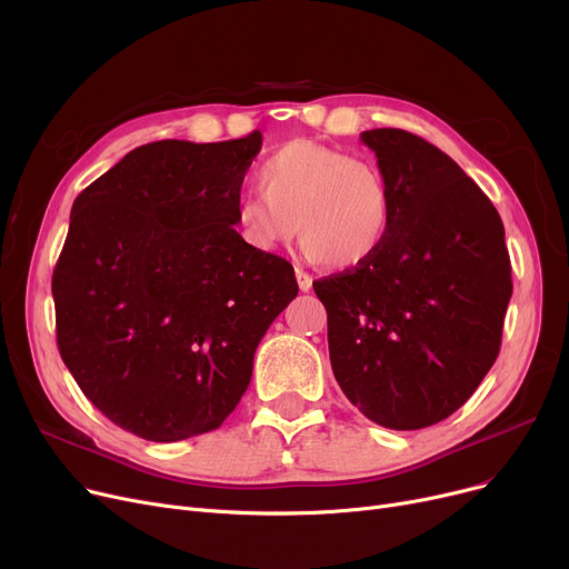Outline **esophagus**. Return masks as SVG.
Instances as JSON below:
<instances>
[{"label": "esophagus", "instance_id": "esophagus-1", "mask_svg": "<svg viewBox=\"0 0 569 569\" xmlns=\"http://www.w3.org/2000/svg\"><path fill=\"white\" fill-rule=\"evenodd\" d=\"M295 279H298V286H300L302 292H309V290H311V281H313V279L307 274L305 269H295Z\"/></svg>", "mask_w": 569, "mask_h": 569}]
</instances>
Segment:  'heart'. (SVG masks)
Here are the masks:
<instances>
[{
	"instance_id": "1",
	"label": "heart",
	"mask_w": 569,
	"mask_h": 569,
	"mask_svg": "<svg viewBox=\"0 0 569 569\" xmlns=\"http://www.w3.org/2000/svg\"><path fill=\"white\" fill-rule=\"evenodd\" d=\"M260 194L234 207V234L253 253H277L302 237L311 260L349 269L372 260L392 228L395 200L383 169L307 139L277 148L258 169Z\"/></svg>"
}]
</instances>
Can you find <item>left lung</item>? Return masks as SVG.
Returning <instances> with one entry per match:
<instances>
[{
  "instance_id": "obj_1",
  "label": "left lung",
  "mask_w": 569,
  "mask_h": 569,
  "mask_svg": "<svg viewBox=\"0 0 569 569\" xmlns=\"http://www.w3.org/2000/svg\"><path fill=\"white\" fill-rule=\"evenodd\" d=\"M390 183L383 249L316 281L330 362L369 421L421 430L460 409L496 362L511 298L505 226L481 188L405 130L360 134Z\"/></svg>"
}]
</instances>
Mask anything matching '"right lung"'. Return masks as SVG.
Wrapping results in <instances>:
<instances>
[{"mask_svg": "<svg viewBox=\"0 0 569 569\" xmlns=\"http://www.w3.org/2000/svg\"><path fill=\"white\" fill-rule=\"evenodd\" d=\"M260 148L258 130L153 141L73 200L53 271L58 349L86 398L141 439L220 428L298 295L292 264L249 251L232 228Z\"/></svg>", "mask_w": 569, "mask_h": 569, "instance_id": "1", "label": "right lung"}]
</instances>
